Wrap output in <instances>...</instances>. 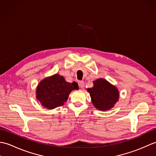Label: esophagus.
Wrapping results in <instances>:
<instances>
[{
  "instance_id": "1",
  "label": "esophagus",
  "mask_w": 156,
  "mask_h": 156,
  "mask_svg": "<svg viewBox=\"0 0 156 156\" xmlns=\"http://www.w3.org/2000/svg\"><path fill=\"white\" fill-rule=\"evenodd\" d=\"M78 86L80 88H83L84 87V82L83 81H79L78 82Z\"/></svg>"
}]
</instances>
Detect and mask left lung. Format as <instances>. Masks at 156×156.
Wrapping results in <instances>:
<instances>
[{
  "label": "left lung",
  "mask_w": 156,
  "mask_h": 156,
  "mask_svg": "<svg viewBox=\"0 0 156 156\" xmlns=\"http://www.w3.org/2000/svg\"><path fill=\"white\" fill-rule=\"evenodd\" d=\"M93 84L94 87L88 88L87 91L94 107L102 111L113 107L119 98L118 89L103 78L97 79Z\"/></svg>",
  "instance_id": "obj_1"
}]
</instances>
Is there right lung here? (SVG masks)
<instances>
[{"label": "right lung", "instance_id": "1", "mask_svg": "<svg viewBox=\"0 0 156 156\" xmlns=\"http://www.w3.org/2000/svg\"><path fill=\"white\" fill-rule=\"evenodd\" d=\"M78 89V86L76 82H67L63 76L56 74L39 82L36 90V98L43 107L54 109L64 105L69 93Z\"/></svg>", "mask_w": 156, "mask_h": 156}]
</instances>
